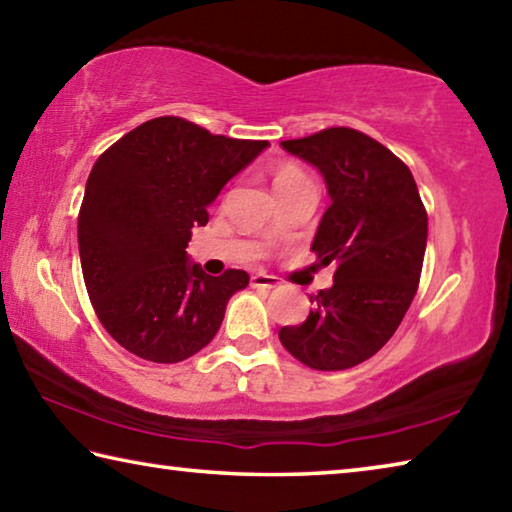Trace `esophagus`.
<instances>
[{
  "label": "esophagus",
  "mask_w": 512,
  "mask_h": 512,
  "mask_svg": "<svg viewBox=\"0 0 512 512\" xmlns=\"http://www.w3.org/2000/svg\"><path fill=\"white\" fill-rule=\"evenodd\" d=\"M250 286H253V288H275V286H280V277L257 273V275L250 277Z\"/></svg>",
  "instance_id": "obj_1"
}]
</instances>
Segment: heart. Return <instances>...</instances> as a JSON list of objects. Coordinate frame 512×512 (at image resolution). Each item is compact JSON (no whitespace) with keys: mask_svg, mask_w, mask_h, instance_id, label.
Listing matches in <instances>:
<instances>
[{"mask_svg":"<svg viewBox=\"0 0 512 512\" xmlns=\"http://www.w3.org/2000/svg\"><path fill=\"white\" fill-rule=\"evenodd\" d=\"M300 176H304L300 170H297L295 165L286 163V165H280L275 170V179H273V185H280V183H286V181H293V179H300Z\"/></svg>","mask_w":512,"mask_h":512,"instance_id":"1","label":"heart"}]
</instances>
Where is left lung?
<instances>
[{
	"label": "left lung",
	"instance_id": "1",
	"mask_svg": "<svg viewBox=\"0 0 512 512\" xmlns=\"http://www.w3.org/2000/svg\"><path fill=\"white\" fill-rule=\"evenodd\" d=\"M284 150L318 167L331 206L311 250L336 264L309 318L282 327L284 349L306 367L340 371L374 356L394 336L416 295L427 244V212L398 156L349 127L284 141Z\"/></svg>",
	"mask_w": 512,
	"mask_h": 512
}]
</instances>
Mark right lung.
<instances>
[{"label":"right lung","instance_id":"right-lung-1","mask_svg":"<svg viewBox=\"0 0 512 512\" xmlns=\"http://www.w3.org/2000/svg\"><path fill=\"white\" fill-rule=\"evenodd\" d=\"M266 147L161 116L96 161L78 215L80 264L98 320L120 347L181 362L217 336L228 300L250 277L203 273L185 248L221 188Z\"/></svg>","mask_w":512,"mask_h":512}]
</instances>
